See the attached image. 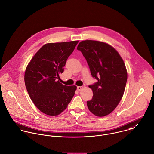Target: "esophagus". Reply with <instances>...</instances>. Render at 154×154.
I'll return each mask as SVG.
<instances>
[{"instance_id":"34e87169","label":"esophagus","mask_w":154,"mask_h":154,"mask_svg":"<svg viewBox=\"0 0 154 154\" xmlns=\"http://www.w3.org/2000/svg\"><path fill=\"white\" fill-rule=\"evenodd\" d=\"M83 88V86H77V90H78L79 91H80Z\"/></svg>"}]
</instances>
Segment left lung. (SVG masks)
<instances>
[{
    "instance_id": "left-lung-1",
    "label": "left lung",
    "mask_w": 154,
    "mask_h": 154,
    "mask_svg": "<svg viewBox=\"0 0 154 154\" xmlns=\"http://www.w3.org/2000/svg\"><path fill=\"white\" fill-rule=\"evenodd\" d=\"M77 50L87 60L97 82L89 87L93 97L87 101L89 111L98 117L111 113L121 101L125 89L127 71L119 53L110 45L98 41H81Z\"/></svg>"
}]
</instances>
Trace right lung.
Here are the masks:
<instances>
[{
	"label": "right lung",
	"instance_id": "right-lung-1",
	"mask_svg": "<svg viewBox=\"0 0 154 154\" xmlns=\"http://www.w3.org/2000/svg\"><path fill=\"white\" fill-rule=\"evenodd\" d=\"M78 42L45 44L26 67L24 82L27 92L35 106L44 114L59 115L66 109L74 95L76 86L63 85L57 80Z\"/></svg>",
	"mask_w": 154,
	"mask_h": 154
}]
</instances>
